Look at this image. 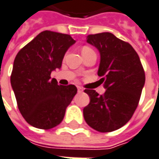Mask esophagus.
Returning a JSON list of instances; mask_svg holds the SVG:
<instances>
[{"instance_id":"obj_1","label":"esophagus","mask_w":159,"mask_h":159,"mask_svg":"<svg viewBox=\"0 0 159 159\" xmlns=\"http://www.w3.org/2000/svg\"><path fill=\"white\" fill-rule=\"evenodd\" d=\"M77 90H78V92H82L83 91V88L82 87H80V86H77Z\"/></svg>"}]
</instances>
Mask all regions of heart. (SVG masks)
Instances as JSON below:
<instances>
[{"label": "heart", "instance_id": "1", "mask_svg": "<svg viewBox=\"0 0 159 159\" xmlns=\"http://www.w3.org/2000/svg\"><path fill=\"white\" fill-rule=\"evenodd\" d=\"M92 52H94V50H93L92 48H90V47L84 46V47H83V48H82V53H83V55H84V56Z\"/></svg>", "mask_w": 159, "mask_h": 159}]
</instances>
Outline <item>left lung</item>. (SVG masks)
I'll list each match as a JSON object with an SVG mask.
<instances>
[{
    "label": "left lung",
    "mask_w": 159,
    "mask_h": 159,
    "mask_svg": "<svg viewBox=\"0 0 159 159\" xmlns=\"http://www.w3.org/2000/svg\"><path fill=\"white\" fill-rule=\"evenodd\" d=\"M87 42L98 49V75L107 89L103 95L84 90L90 98L84 117L90 128L107 133L120 129L133 116L138 106L145 73L133 47L110 32L90 34Z\"/></svg>",
    "instance_id": "left-lung-1"
}]
</instances>
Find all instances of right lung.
I'll use <instances>...</instances> for the list:
<instances>
[{
    "mask_svg": "<svg viewBox=\"0 0 159 159\" xmlns=\"http://www.w3.org/2000/svg\"><path fill=\"white\" fill-rule=\"evenodd\" d=\"M75 40L68 34L44 30L17 52L10 83L17 107L28 123L50 129L62 121L77 92L73 84L59 85L51 72L61 66Z\"/></svg>",
    "mask_w": 159,
    "mask_h": 159,
    "instance_id": "obj_1",
    "label": "right lung"
}]
</instances>
